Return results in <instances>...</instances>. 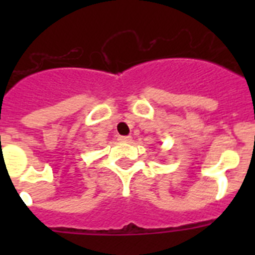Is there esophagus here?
I'll return each mask as SVG.
<instances>
[{
	"label": "esophagus",
	"mask_w": 255,
	"mask_h": 255,
	"mask_svg": "<svg viewBox=\"0 0 255 255\" xmlns=\"http://www.w3.org/2000/svg\"><path fill=\"white\" fill-rule=\"evenodd\" d=\"M117 140L120 141V143H131L132 138L131 136H119Z\"/></svg>",
	"instance_id": "obj_1"
}]
</instances>
